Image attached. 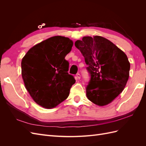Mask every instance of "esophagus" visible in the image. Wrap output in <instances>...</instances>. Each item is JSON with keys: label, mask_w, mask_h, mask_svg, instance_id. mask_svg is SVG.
I'll use <instances>...</instances> for the list:
<instances>
[{"label": "esophagus", "mask_w": 146, "mask_h": 146, "mask_svg": "<svg viewBox=\"0 0 146 146\" xmlns=\"http://www.w3.org/2000/svg\"><path fill=\"white\" fill-rule=\"evenodd\" d=\"M76 78L77 79V80H78V79L79 80V79L80 78V74H79V73L77 74V75H76Z\"/></svg>", "instance_id": "esophagus-1"}]
</instances>
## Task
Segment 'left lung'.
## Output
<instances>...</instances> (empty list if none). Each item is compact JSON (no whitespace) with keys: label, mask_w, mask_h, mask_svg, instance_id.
<instances>
[{"label":"left lung","mask_w":146,"mask_h":146,"mask_svg":"<svg viewBox=\"0 0 146 146\" xmlns=\"http://www.w3.org/2000/svg\"><path fill=\"white\" fill-rule=\"evenodd\" d=\"M75 46L85 58L91 78L86 96L99 106L107 105L120 94L129 77L130 64L125 54L108 39L84 36Z\"/></svg>","instance_id":"1"}]
</instances>
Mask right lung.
I'll return each instance as SVG.
<instances>
[{"mask_svg":"<svg viewBox=\"0 0 146 146\" xmlns=\"http://www.w3.org/2000/svg\"><path fill=\"white\" fill-rule=\"evenodd\" d=\"M73 42L68 38L55 36L34 46L21 62L22 77L30 96L39 105L52 108L69 96L76 82L69 74L65 56Z\"/></svg>","mask_w":146,"mask_h":146,"instance_id":"obj_1","label":"right lung"}]
</instances>
